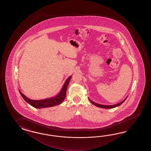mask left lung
<instances>
[{"label": "left lung", "mask_w": 151, "mask_h": 151, "mask_svg": "<svg viewBox=\"0 0 151 151\" xmlns=\"http://www.w3.org/2000/svg\"><path fill=\"white\" fill-rule=\"evenodd\" d=\"M127 96L126 98L123 101H122V102L118 103V104H115V105H101V104H98V103L93 102V101L91 100L90 99H89V100H90L91 103H92V104H93L94 105L97 106V107H100V108H103V109H113V108H114V107H117V106H119V105H122V103H124V102L125 101V100L127 99Z\"/></svg>", "instance_id": "1"}]
</instances>
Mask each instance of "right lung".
<instances>
[{
  "label": "right lung",
  "mask_w": 151,
  "mask_h": 151,
  "mask_svg": "<svg viewBox=\"0 0 151 151\" xmlns=\"http://www.w3.org/2000/svg\"><path fill=\"white\" fill-rule=\"evenodd\" d=\"M71 76H70L68 78L64 83L60 92L58 93L56 96L54 97L44 99L35 100L28 98L19 90V92L22 96L23 97V99L25 100V101L29 104L30 105L35 107L36 109H42L56 106L60 104L64 100L66 96L68 85L71 80Z\"/></svg>",
  "instance_id": "obj_1"
}]
</instances>
